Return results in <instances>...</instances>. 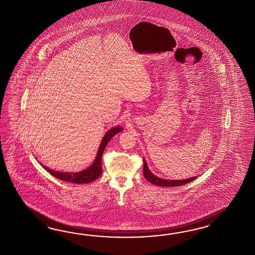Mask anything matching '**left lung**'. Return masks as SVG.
<instances>
[{
    "label": "left lung",
    "instance_id": "obj_1",
    "mask_svg": "<svg viewBox=\"0 0 255 255\" xmlns=\"http://www.w3.org/2000/svg\"><path fill=\"white\" fill-rule=\"evenodd\" d=\"M143 176L151 184H154L159 187H177V186H182L187 183L191 182L194 179H196L197 176H193V177H189L187 179H181V180H168V179H163L160 177H157L154 176L151 172H150L147 163L143 159Z\"/></svg>",
    "mask_w": 255,
    "mask_h": 255
}]
</instances>
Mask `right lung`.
<instances>
[{"mask_svg":"<svg viewBox=\"0 0 255 255\" xmlns=\"http://www.w3.org/2000/svg\"><path fill=\"white\" fill-rule=\"evenodd\" d=\"M122 130H123V128L117 127V128H113L110 130L106 132L105 137H103V140L100 144L97 156L95 158L92 165L90 167H88L87 169L82 170L80 172H76V173H68V172L54 171V170L50 169L43 165H42V167L47 170L52 176H55L56 178L61 179V180L66 181V182L76 183V184H87V183L92 182L93 180L97 179L99 176L102 175V172H103L102 155L104 153L106 145L110 141L112 137Z\"/></svg>","mask_w":255,"mask_h":255,"instance_id":"right-lung-1","label":"right lung"}]
</instances>
